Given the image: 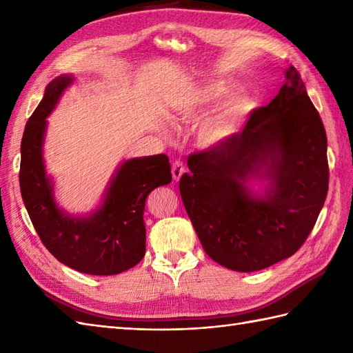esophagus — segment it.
<instances>
[{
  "label": "esophagus",
  "instance_id": "obj_1",
  "mask_svg": "<svg viewBox=\"0 0 353 353\" xmlns=\"http://www.w3.org/2000/svg\"><path fill=\"white\" fill-rule=\"evenodd\" d=\"M183 172H185V163H183V161L176 159L174 162H172V165H171V174H172V179H174V181L177 182L179 179H181V177L183 176Z\"/></svg>",
  "mask_w": 353,
  "mask_h": 353
}]
</instances>
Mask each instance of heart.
<instances>
[{
  "instance_id": "heart-1",
  "label": "heart",
  "mask_w": 353,
  "mask_h": 353,
  "mask_svg": "<svg viewBox=\"0 0 353 353\" xmlns=\"http://www.w3.org/2000/svg\"><path fill=\"white\" fill-rule=\"evenodd\" d=\"M232 91L228 81H214L208 83L199 94V108H209L223 100ZM254 106L250 95L238 92L229 95L216 109L215 114L201 125L199 138L205 145H216L226 142L241 130L245 119L249 118Z\"/></svg>"
}]
</instances>
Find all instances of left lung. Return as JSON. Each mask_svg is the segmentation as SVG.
<instances>
[{
  "label": "left lung",
  "mask_w": 353,
  "mask_h": 353,
  "mask_svg": "<svg viewBox=\"0 0 353 353\" xmlns=\"http://www.w3.org/2000/svg\"><path fill=\"white\" fill-rule=\"evenodd\" d=\"M243 130L188 157L182 201L208 256L256 272L294 254L316 224L329 185L325 125L294 66ZM264 170L272 188L254 198L243 183Z\"/></svg>",
  "instance_id": "obj_1"
}]
</instances>
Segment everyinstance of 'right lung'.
Instances as JSON below:
<instances>
[{
  "mask_svg": "<svg viewBox=\"0 0 353 353\" xmlns=\"http://www.w3.org/2000/svg\"><path fill=\"white\" fill-rule=\"evenodd\" d=\"M71 81L70 76L52 80L26 124L21 141V196L41 241L57 261L80 273L118 274L144 258L145 200L157 186L171 182L170 161L167 154L125 161L99 211L88 219L63 214L45 176L42 142L47 117Z\"/></svg>",
  "mask_w": 353,
  "mask_h": 353,
  "instance_id": "1",
  "label": "right lung"
}]
</instances>
